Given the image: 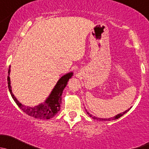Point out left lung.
<instances>
[{
	"label": "left lung",
	"mask_w": 149,
	"mask_h": 149,
	"mask_svg": "<svg viewBox=\"0 0 149 149\" xmlns=\"http://www.w3.org/2000/svg\"><path fill=\"white\" fill-rule=\"evenodd\" d=\"M128 111V110H125V112H123V113H120V114L117 115L116 116H115V117H113V118H97V117H95V116H93L91 114H90V113H88V112H87V114L89 115V116H90V117L92 118L95 119V120H100V121H111V120H116V119H118L119 118H120L121 116H123L125 113H126Z\"/></svg>",
	"instance_id": "1"
}]
</instances>
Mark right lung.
Listing matches in <instances>:
<instances>
[{"mask_svg":"<svg viewBox=\"0 0 149 149\" xmlns=\"http://www.w3.org/2000/svg\"><path fill=\"white\" fill-rule=\"evenodd\" d=\"M10 72V67L8 69V74ZM73 73L70 72L68 74L64 75L63 77L59 79L56 85H55L54 88L52 90V93L50 94L49 97L46 100L44 103H41L36 107H26L23 105L21 102L17 100L16 97L13 95L11 90V87H10V77L8 76V87L9 91H10V95L13 97V100L16 103V105L19 107L20 109L23 110L25 113L29 115V116L35 118L37 119H41V120H44V119H50L53 118L54 116H56V113L59 111L62 104V95L64 87L67 85V82L69 79L72 77Z\"/></svg>","mask_w":149,"mask_h":149,"instance_id":"right-lung-1","label":"right lung"}]
</instances>
